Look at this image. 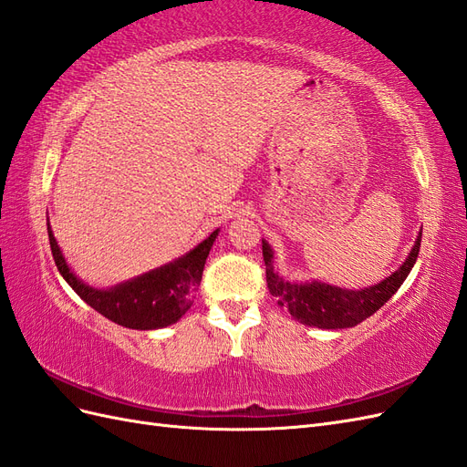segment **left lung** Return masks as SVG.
Listing matches in <instances>:
<instances>
[{
  "label": "left lung",
  "mask_w": 467,
  "mask_h": 467,
  "mask_svg": "<svg viewBox=\"0 0 467 467\" xmlns=\"http://www.w3.org/2000/svg\"><path fill=\"white\" fill-rule=\"evenodd\" d=\"M420 238L422 229L417 236L415 246L410 248L407 260L399 265V270L381 279L379 284L364 289H346L323 282H287V279L274 270L272 246L262 241L265 282H268V289L277 299L279 307H285L289 315L301 325L335 330L350 328L379 311L391 299V296H395V291L403 285L412 265L417 262Z\"/></svg>",
  "instance_id": "8db88e82"
}]
</instances>
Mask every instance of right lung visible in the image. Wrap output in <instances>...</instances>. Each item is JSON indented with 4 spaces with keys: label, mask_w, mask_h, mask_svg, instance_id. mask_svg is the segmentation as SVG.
<instances>
[{
    "label": "right lung",
    "mask_w": 467,
    "mask_h": 467,
    "mask_svg": "<svg viewBox=\"0 0 467 467\" xmlns=\"http://www.w3.org/2000/svg\"><path fill=\"white\" fill-rule=\"evenodd\" d=\"M47 226L52 258H55L57 268L66 279V284L105 318L135 330L164 328L178 323L188 313L193 305L195 291L202 284L209 250L219 234V229L213 231L203 243H199L188 254L174 262L132 277L129 282L117 284L108 289H98L84 284L70 270L55 234H52L50 223H47Z\"/></svg>",
    "instance_id": "obj_1"
}]
</instances>
